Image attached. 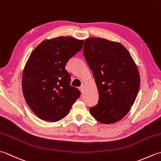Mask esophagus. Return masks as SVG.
Returning <instances> with one entry per match:
<instances>
[{"label":"esophagus","mask_w":161,"mask_h":161,"mask_svg":"<svg viewBox=\"0 0 161 161\" xmlns=\"http://www.w3.org/2000/svg\"><path fill=\"white\" fill-rule=\"evenodd\" d=\"M79 89H80V91H81V93H84V86H83V85H81V86L80 88H79Z\"/></svg>","instance_id":"esophagus-1"}]
</instances>
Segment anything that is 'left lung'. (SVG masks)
<instances>
[{
  "instance_id": "8db88e82",
  "label": "left lung",
  "mask_w": 161,
  "mask_h": 161,
  "mask_svg": "<svg viewBox=\"0 0 161 161\" xmlns=\"http://www.w3.org/2000/svg\"><path fill=\"white\" fill-rule=\"evenodd\" d=\"M84 57L93 72L99 92L91 115L103 124H113L128 114L139 91L141 79L129 51L118 42L99 37L85 39Z\"/></svg>"
}]
</instances>
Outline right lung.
<instances>
[{
  "instance_id": "obj_1",
  "label": "right lung",
  "mask_w": 161,
  "mask_h": 161,
  "mask_svg": "<svg viewBox=\"0 0 161 161\" xmlns=\"http://www.w3.org/2000/svg\"><path fill=\"white\" fill-rule=\"evenodd\" d=\"M70 36L46 39L32 51L24 68L22 90L29 107L40 119L57 122L69 114L80 91L72 86L65 66L83 46Z\"/></svg>"
}]
</instances>
